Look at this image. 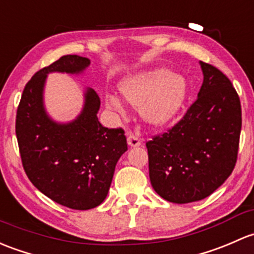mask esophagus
<instances>
[{
  "mask_svg": "<svg viewBox=\"0 0 254 254\" xmlns=\"http://www.w3.org/2000/svg\"><path fill=\"white\" fill-rule=\"evenodd\" d=\"M127 143L131 147H137V146L141 145V140L132 132H127Z\"/></svg>",
  "mask_w": 254,
  "mask_h": 254,
  "instance_id": "34e87169",
  "label": "esophagus"
}]
</instances>
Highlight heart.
Returning <instances> with one entry per match:
<instances>
[{"label":"heart","instance_id":"b5f03b06","mask_svg":"<svg viewBox=\"0 0 254 254\" xmlns=\"http://www.w3.org/2000/svg\"><path fill=\"white\" fill-rule=\"evenodd\" d=\"M119 90L127 102L140 107L141 114L148 123L163 124L172 119L183 106L186 82L178 74L154 69L127 76L120 82ZM106 105L112 111L124 113V106L116 96H107Z\"/></svg>","mask_w":254,"mask_h":254}]
</instances>
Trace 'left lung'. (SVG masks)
I'll return each instance as SVG.
<instances>
[{"instance_id": "1", "label": "left lung", "mask_w": 254, "mask_h": 254, "mask_svg": "<svg viewBox=\"0 0 254 254\" xmlns=\"http://www.w3.org/2000/svg\"><path fill=\"white\" fill-rule=\"evenodd\" d=\"M203 84L184 117L146 142L149 180L173 203L212 194L231 175L239 153L242 113L228 76L201 62Z\"/></svg>"}]
</instances>
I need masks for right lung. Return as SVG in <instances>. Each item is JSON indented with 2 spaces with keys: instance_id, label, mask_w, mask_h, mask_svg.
Returning <instances> with one entry per match:
<instances>
[{
  "instance_id": "1",
  "label": "right lung",
  "mask_w": 254,
  "mask_h": 254,
  "mask_svg": "<svg viewBox=\"0 0 254 254\" xmlns=\"http://www.w3.org/2000/svg\"><path fill=\"white\" fill-rule=\"evenodd\" d=\"M89 64V58L66 55L36 71L24 87L15 117L21 164L29 180L52 201L78 210L105 201L117 162L127 149L122 127L108 129L98 122L101 101L95 90H87L81 114L69 124H57L45 112L47 74L80 73Z\"/></svg>"
}]
</instances>
